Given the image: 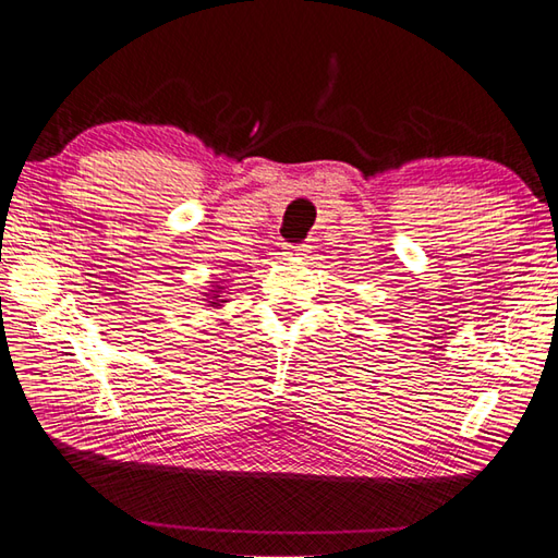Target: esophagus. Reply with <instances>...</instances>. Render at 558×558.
I'll use <instances>...</instances> for the list:
<instances>
[{
	"label": "esophagus",
	"mask_w": 558,
	"mask_h": 558,
	"mask_svg": "<svg viewBox=\"0 0 558 558\" xmlns=\"http://www.w3.org/2000/svg\"><path fill=\"white\" fill-rule=\"evenodd\" d=\"M306 252H310V248H306L304 244H302V246H288V248H286L288 256H304Z\"/></svg>",
	"instance_id": "obj_1"
}]
</instances>
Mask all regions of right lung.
Returning <instances> with one entry per match:
<instances>
[{"label": "right lung", "mask_w": 558, "mask_h": 558, "mask_svg": "<svg viewBox=\"0 0 558 558\" xmlns=\"http://www.w3.org/2000/svg\"><path fill=\"white\" fill-rule=\"evenodd\" d=\"M222 292H225V280H213V286L208 288V292H204V300L201 302H206L208 306H213V310H220V306L228 302L222 298Z\"/></svg>", "instance_id": "add662e5"}]
</instances>
